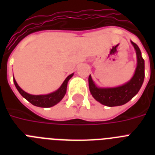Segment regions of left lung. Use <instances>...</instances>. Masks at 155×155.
Instances as JSON below:
<instances>
[{"mask_svg": "<svg viewBox=\"0 0 155 155\" xmlns=\"http://www.w3.org/2000/svg\"><path fill=\"white\" fill-rule=\"evenodd\" d=\"M137 54V68L132 79L125 84L116 87H98L93 82L91 75L88 77L89 90L96 101L104 105L113 107L125 104L130 101L142 87L145 77V62L139 47L131 42Z\"/></svg>", "mask_w": 155, "mask_h": 155, "instance_id": "obj_1", "label": "left lung"}]
</instances>
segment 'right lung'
Instances as JSON below:
<instances>
[{"label":"right lung","instance_id":"obj_1","mask_svg":"<svg viewBox=\"0 0 155 155\" xmlns=\"http://www.w3.org/2000/svg\"><path fill=\"white\" fill-rule=\"evenodd\" d=\"M73 76V73L68 75V77L66 78V80L63 81L62 85L58 90H56L55 92H51L50 94L47 95H31L29 94L25 91H23L21 88L18 84L16 82L15 79H13V83L15 84L17 89L20 94L25 99H26L29 102L38 107H42V108H50L52 106L55 105L56 104H58L60 101L61 100L63 99V97L65 96L66 92H67V86H68V83L71 78Z\"/></svg>","mask_w":155,"mask_h":155}]
</instances>
